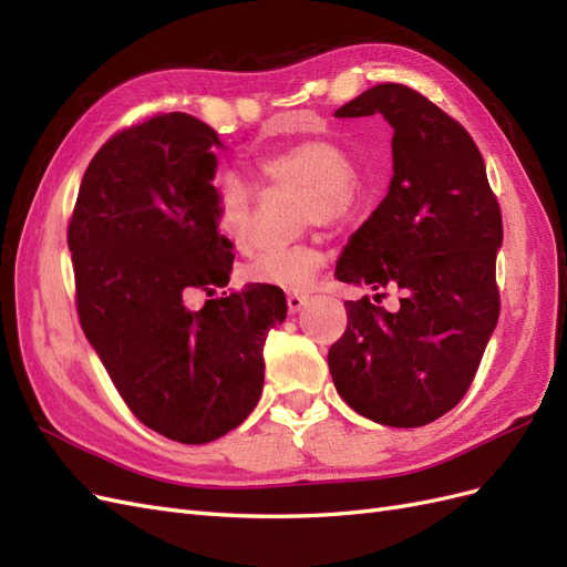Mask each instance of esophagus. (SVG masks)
<instances>
[{
  "mask_svg": "<svg viewBox=\"0 0 567 567\" xmlns=\"http://www.w3.org/2000/svg\"><path fill=\"white\" fill-rule=\"evenodd\" d=\"M307 295H299V292H292V295H287V309H289V313H299L301 309H303V303H307Z\"/></svg>",
  "mask_w": 567,
  "mask_h": 567,
  "instance_id": "34e87169",
  "label": "esophagus"
}]
</instances>
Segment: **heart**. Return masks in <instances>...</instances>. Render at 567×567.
Listing matches in <instances>:
<instances>
[{
	"mask_svg": "<svg viewBox=\"0 0 567 567\" xmlns=\"http://www.w3.org/2000/svg\"><path fill=\"white\" fill-rule=\"evenodd\" d=\"M256 174L266 186L295 188L303 194V225H344L352 220L361 203V186L354 177L350 153L328 138H307L264 155L256 163ZM215 217L217 227L239 251L251 249L254 192L235 174H220L215 182ZM321 260L313 246H285L258 254L244 275L256 285L307 292Z\"/></svg>",
	"mask_w": 567,
	"mask_h": 567,
	"instance_id": "1",
	"label": "heart"
}]
</instances>
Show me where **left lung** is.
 <instances>
[{
  "mask_svg": "<svg viewBox=\"0 0 567 567\" xmlns=\"http://www.w3.org/2000/svg\"><path fill=\"white\" fill-rule=\"evenodd\" d=\"M371 114L393 126V179L347 241L336 278L373 292L398 287L400 307L344 301L347 330L328 367L354 412L414 429L453 410L474 381L501 313L503 220L482 153L441 107L408 85L381 83L336 117Z\"/></svg>",
  "mask_w": 567,
  "mask_h": 567,
  "instance_id": "obj_1",
  "label": "left lung"
}]
</instances>
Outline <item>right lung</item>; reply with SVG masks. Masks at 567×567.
Returning a JSON list of instances; mask_svg holds the SVG:
<instances>
[{
	"label": "right lung",
	"instance_id": "right-lung-1",
	"mask_svg": "<svg viewBox=\"0 0 567 567\" xmlns=\"http://www.w3.org/2000/svg\"><path fill=\"white\" fill-rule=\"evenodd\" d=\"M220 136L169 112L124 128L85 169L69 223L85 338L138 422L200 445L237 429L264 390V342L287 318L282 289L227 287L231 241L217 231Z\"/></svg>",
	"mask_w": 567,
	"mask_h": 567
}]
</instances>
